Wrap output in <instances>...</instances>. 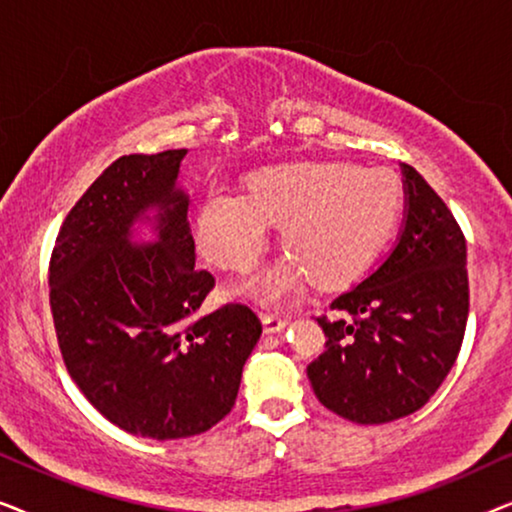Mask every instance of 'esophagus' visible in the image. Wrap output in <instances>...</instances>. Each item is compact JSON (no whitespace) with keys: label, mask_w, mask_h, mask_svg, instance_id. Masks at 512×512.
Wrapping results in <instances>:
<instances>
[{"label":"esophagus","mask_w":512,"mask_h":512,"mask_svg":"<svg viewBox=\"0 0 512 512\" xmlns=\"http://www.w3.org/2000/svg\"><path fill=\"white\" fill-rule=\"evenodd\" d=\"M261 321H263L265 333H277L286 326L284 317H277V314H270V312H261Z\"/></svg>","instance_id":"34e87169"}]
</instances>
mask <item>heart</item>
Listing matches in <instances>:
<instances>
[{
    "label": "heart",
    "mask_w": 512,
    "mask_h": 512,
    "mask_svg": "<svg viewBox=\"0 0 512 512\" xmlns=\"http://www.w3.org/2000/svg\"><path fill=\"white\" fill-rule=\"evenodd\" d=\"M403 205V181L387 167L286 163L251 174L247 195L209 191L195 240L214 268L247 277L268 249V226H282L289 258L251 289L277 303L307 279L328 289L359 277L394 233Z\"/></svg>",
    "instance_id": "b5f03b06"
}]
</instances>
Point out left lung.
<instances>
[{"label": "left lung", "instance_id": "8db88e82", "mask_svg": "<svg viewBox=\"0 0 512 512\" xmlns=\"http://www.w3.org/2000/svg\"><path fill=\"white\" fill-rule=\"evenodd\" d=\"M405 223L391 254L317 317L326 349L310 366L321 405L356 424L417 412L457 361L468 319L466 240L422 174L403 163Z\"/></svg>", "mask_w": 512, "mask_h": 512}]
</instances>
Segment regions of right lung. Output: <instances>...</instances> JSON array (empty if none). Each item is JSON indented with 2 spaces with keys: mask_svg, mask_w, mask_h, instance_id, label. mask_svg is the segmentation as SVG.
<instances>
[{
  "mask_svg": "<svg viewBox=\"0 0 512 512\" xmlns=\"http://www.w3.org/2000/svg\"><path fill=\"white\" fill-rule=\"evenodd\" d=\"M186 149L114 160L62 221L48 284L58 347L76 387L118 429L153 440L205 433L233 410L244 361L261 338L247 305L200 317L214 289L195 270ZM158 208L159 242L129 228Z\"/></svg>",
  "mask_w": 512,
  "mask_h": 512,
  "instance_id": "right-lung-1",
  "label": "right lung"
}]
</instances>
